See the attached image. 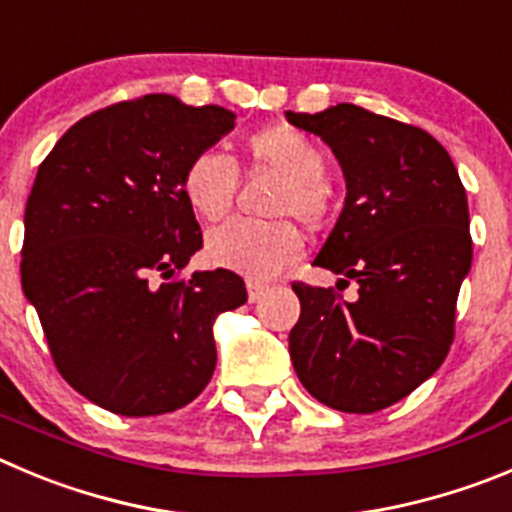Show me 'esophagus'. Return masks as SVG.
<instances>
[{"instance_id": "obj_1", "label": "esophagus", "mask_w": 512, "mask_h": 512, "mask_svg": "<svg viewBox=\"0 0 512 512\" xmlns=\"http://www.w3.org/2000/svg\"><path fill=\"white\" fill-rule=\"evenodd\" d=\"M246 289H248V299H251V302H259V299L269 292V284H264V281H256V279H248Z\"/></svg>"}]
</instances>
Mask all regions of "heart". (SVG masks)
<instances>
[{"label":"heart","mask_w":512,"mask_h":512,"mask_svg":"<svg viewBox=\"0 0 512 512\" xmlns=\"http://www.w3.org/2000/svg\"><path fill=\"white\" fill-rule=\"evenodd\" d=\"M246 154L256 167L281 175L269 213L287 218L231 220L210 233L205 253L218 269L236 271L248 279H269L302 253V238L289 218H297L307 228H317L325 220L327 159L304 131L292 126H269L251 134ZM236 185V164L215 149L195 154L182 172V195L205 220H220L231 210Z\"/></svg>","instance_id":"obj_1"}]
</instances>
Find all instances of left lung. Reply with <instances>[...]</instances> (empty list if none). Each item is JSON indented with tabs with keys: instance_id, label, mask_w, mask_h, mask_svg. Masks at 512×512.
Here are the masks:
<instances>
[{
	"instance_id": "8db88e82",
	"label": "left lung",
	"mask_w": 512,
	"mask_h": 512,
	"mask_svg": "<svg viewBox=\"0 0 512 512\" xmlns=\"http://www.w3.org/2000/svg\"><path fill=\"white\" fill-rule=\"evenodd\" d=\"M289 124L330 144L348 198L314 266L358 281V299L294 281L289 355L330 409L375 414L437 373L472 264L470 210L447 149L419 126L337 103Z\"/></svg>"
}]
</instances>
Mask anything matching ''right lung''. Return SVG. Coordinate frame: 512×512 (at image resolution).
Masks as SVG:
<instances>
[{
    "label": "right lung",
    "mask_w": 512,
    "mask_h": 512,
    "mask_svg": "<svg viewBox=\"0 0 512 512\" xmlns=\"http://www.w3.org/2000/svg\"><path fill=\"white\" fill-rule=\"evenodd\" d=\"M167 93L83 116L42 159L25 208L22 289L65 381L101 409L159 416L213 378V322L248 299L228 269L180 271L203 233L182 172L233 129Z\"/></svg>",
    "instance_id": "1"
}]
</instances>
